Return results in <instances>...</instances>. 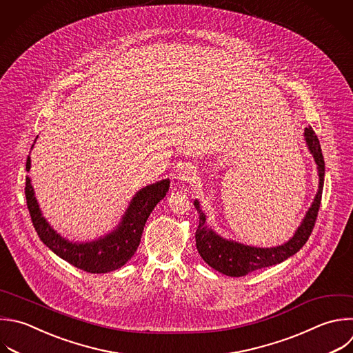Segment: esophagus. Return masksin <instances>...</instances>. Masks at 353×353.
<instances>
[{"label": "esophagus", "instance_id": "1", "mask_svg": "<svg viewBox=\"0 0 353 353\" xmlns=\"http://www.w3.org/2000/svg\"><path fill=\"white\" fill-rule=\"evenodd\" d=\"M178 178H179L181 181L186 182V183L193 182L194 178H196V167L192 165V164H189V163L183 164V165L181 167V171H179V174H178Z\"/></svg>", "mask_w": 353, "mask_h": 353}]
</instances>
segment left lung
Returning <instances> with one entry per match:
<instances>
[{
    "label": "left lung",
    "instance_id": "obj_1",
    "mask_svg": "<svg viewBox=\"0 0 353 353\" xmlns=\"http://www.w3.org/2000/svg\"><path fill=\"white\" fill-rule=\"evenodd\" d=\"M306 145L317 164L319 174V190L314 200L307 210L305 218L298 226L294 236L284 244L270 248H261L245 245L233 240H228L216 234L211 228L207 226L205 215L200 208L199 200H194V207L199 212V226L196 230V247L200 256L212 269L232 277H241L254 270L263 269L276 263H280L298 252L307 241L320 208L321 192L324 183V159L321 154L319 139L312 127L305 128L303 132Z\"/></svg>",
    "mask_w": 353,
    "mask_h": 353
}]
</instances>
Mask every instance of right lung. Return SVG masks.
<instances>
[{
    "mask_svg": "<svg viewBox=\"0 0 353 353\" xmlns=\"http://www.w3.org/2000/svg\"><path fill=\"white\" fill-rule=\"evenodd\" d=\"M30 156L26 171H30ZM170 189V179H163L141 189L131 200L119 226L103 237L87 243H73L57 233L43 216L34 196L32 179L26 176L25 194L34 229L41 241L58 256L88 273H108L125 265L135 254L145 223L157 203Z\"/></svg>",
    "mask_w": 353,
    "mask_h": 353,
    "instance_id": "right-lung-1",
    "label": "right lung"
}]
</instances>
